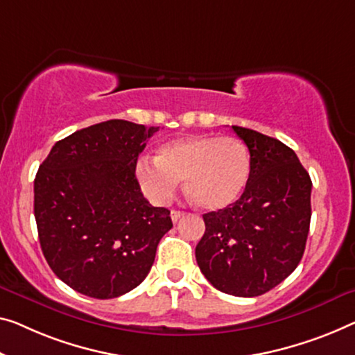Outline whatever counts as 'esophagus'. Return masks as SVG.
<instances>
[{
  "mask_svg": "<svg viewBox=\"0 0 355 355\" xmlns=\"http://www.w3.org/2000/svg\"><path fill=\"white\" fill-rule=\"evenodd\" d=\"M171 216H172V221H173V223H177V221H178L180 218H183L184 214H183V211H180V210H172Z\"/></svg>",
  "mask_w": 355,
  "mask_h": 355,
  "instance_id": "esophagus-1",
  "label": "esophagus"
}]
</instances>
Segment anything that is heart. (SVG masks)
Masks as SVG:
<instances>
[{
    "instance_id": "b5f03b06",
    "label": "heart",
    "mask_w": 355,
    "mask_h": 355,
    "mask_svg": "<svg viewBox=\"0 0 355 355\" xmlns=\"http://www.w3.org/2000/svg\"><path fill=\"white\" fill-rule=\"evenodd\" d=\"M250 168V153L239 139L199 134L164 144L156 161L141 157L135 177L141 191L157 204L168 202L178 180H184L187 194L198 207L220 210L241 198Z\"/></svg>"
}]
</instances>
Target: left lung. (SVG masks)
Segmentation results:
<instances>
[{"label":"left lung","mask_w":355,"mask_h":355,"mask_svg":"<svg viewBox=\"0 0 355 355\" xmlns=\"http://www.w3.org/2000/svg\"><path fill=\"white\" fill-rule=\"evenodd\" d=\"M232 130L250 153V177L234 204L202 215L196 261L216 290L252 298L287 279L303 258L313 182L282 141L245 127Z\"/></svg>","instance_id":"1"}]
</instances>
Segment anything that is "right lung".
<instances>
[{
	"label": "right lung",
	"mask_w": 355,
	"mask_h": 355,
	"mask_svg": "<svg viewBox=\"0 0 355 355\" xmlns=\"http://www.w3.org/2000/svg\"><path fill=\"white\" fill-rule=\"evenodd\" d=\"M159 127L110 119L52 146L35 178L42 255L62 282L110 300L144 282L171 211L153 207L135 177L139 155Z\"/></svg>",
	"instance_id": "obj_1"
}]
</instances>
